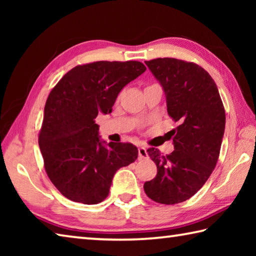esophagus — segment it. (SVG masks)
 <instances>
[{
	"mask_svg": "<svg viewBox=\"0 0 256 256\" xmlns=\"http://www.w3.org/2000/svg\"><path fill=\"white\" fill-rule=\"evenodd\" d=\"M138 151V159L148 158V152H146V149L144 148V146H140Z\"/></svg>",
	"mask_w": 256,
	"mask_h": 256,
	"instance_id": "esophagus-1",
	"label": "esophagus"
}]
</instances>
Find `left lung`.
Segmentation results:
<instances>
[{
	"mask_svg": "<svg viewBox=\"0 0 256 256\" xmlns=\"http://www.w3.org/2000/svg\"><path fill=\"white\" fill-rule=\"evenodd\" d=\"M146 64L162 86L168 115L178 126L172 131V154L146 150L157 164V176L144 188L154 202L176 204L192 198L214 172L224 132V108L216 82L198 64L170 58Z\"/></svg>",
	"mask_w": 256,
	"mask_h": 256,
	"instance_id": "obj_1",
	"label": "left lung"
}]
</instances>
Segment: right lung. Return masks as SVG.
<instances>
[{
	"instance_id": "add662e5",
	"label": "right lung",
	"mask_w": 256,
	"mask_h": 256,
	"mask_svg": "<svg viewBox=\"0 0 256 256\" xmlns=\"http://www.w3.org/2000/svg\"><path fill=\"white\" fill-rule=\"evenodd\" d=\"M146 70L138 60H98L73 68L52 89L38 144L47 176L68 200L104 201L115 172L136 162L132 144H104L94 118L112 112L120 90Z\"/></svg>"
}]
</instances>
